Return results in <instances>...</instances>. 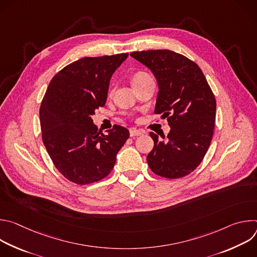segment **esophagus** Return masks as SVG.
Returning <instances> with one entry per match:
<instances>
[{
    "label": "esophagus",
    "instance_id": "obj_1",
    "mask_svg": "<svg viewBox=\"0 0 257 257\" xmlns=\"http://www.w3.org/2000/svg\"><path fill=\"white\" fill-rule=\"evenodd\" d=\"M130 136L131 137H135V136H141L142 134H143V132L141 131V130H137V129H134V128H132V129H130Z\"/></svg>",
    "mask_w": 257,
    "mask_h": 257
}]
</instances>
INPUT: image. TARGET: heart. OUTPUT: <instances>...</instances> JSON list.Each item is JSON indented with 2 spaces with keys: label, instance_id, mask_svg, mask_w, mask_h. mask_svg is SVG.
<instances>
[{
  "label": "heart",
  "instance_id": "1",
  "mask_svg": "<svg viewBox=\"0 0 257 257\" xmlns=\"http://www.w3.org/2000/svg\"><path fill=\"white\" fill-rule=\"evenodd\" d=\"M148 76H150V75H149V74H146L145 72H142V71H139V72L135 73L134 76L132 77V84H134V83H136V82H139V81L143 80L145 77H148Z\"/></svg>",
  "mask_w": 257,
  "mask_h": 257
}]
</instances>
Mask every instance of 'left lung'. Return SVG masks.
Masks as SVG:
<instances>
[{"label":"left lung","mask_w":257,"mask_h":257,"mask_svg":"<svg viewBox=\"0 0 257 257\" xmlns=\"http://www.w3.org/2000/svg\"><path fill=\"white\" fill-rule=\"evenodd\" d=\"M132 58L155 75L159 93L155 114L171 127L166 137L150 135L155 146L148 155L151 170L165 178H182L203 160L212 138L216 102L197 64L170 50L133 52Z\"/></svg>","instance_id":"left-lung-1"}]
</instances>
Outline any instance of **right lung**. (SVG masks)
<instances>
[{
    "mask_svg": "<svg viewBox=\"0 0 257 257\" xmlns=\"http://www.w3.org/2000/svg\"><path fill=\"white\" fill-rule=\"evenodd\" d=\"M128 54L85 57L63 68L51 80L40 108L43 141L58 171L79 185L106 177L129 138L115 125L106 134L93 124L95 109L105 104L114 72Z\"/></svg>",
    "mask_w": 257,
    "mask_h": 257,
    "instance_id": "1",
    "label": "right lung"
}]
</instances>
